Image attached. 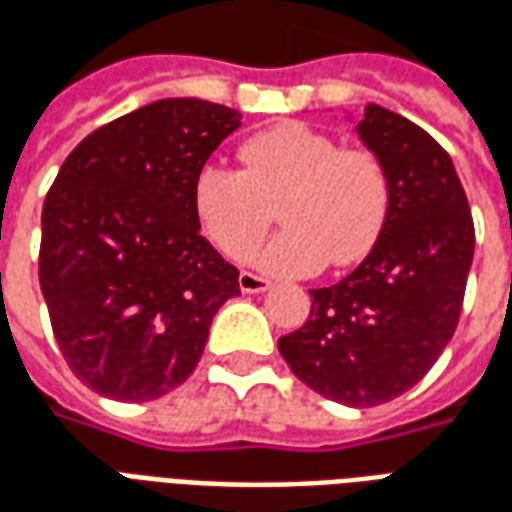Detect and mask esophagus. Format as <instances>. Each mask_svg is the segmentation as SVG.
<instances>
[{
	"instance_id": "34e87169",
	"label": "esophagus",
	"mask_w": 512,
	"mask_h": 512,
	"mask_svg": "<svg viewBox=\"0 0 512 512\" xmlns=\"http://www.w3.org/2000/svg\"><path fill=\"white\" fill-rule=\"evenodd\" d=\"M238 288L244 290V293H263V290L271 288V279L252 274V271H241L238 274Z\"/></svg>"
}]
</instances>
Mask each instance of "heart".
<instances>
[{"mask_svg": "<svg viewBox=\"0 0 512 512\" xmlns=\"http://www.w3.org/2000/svg\"><path fill=\"white\" fill-rule=\"evenodd\" d=\"M241 169L216 161L194 175L191 202L202 233L224 257H244L271 224L285 227L257 263L274 274H315L354 266L381 238L392 211V175L384 158L301 120L246 139Z\"/></svg>", "mask_w": 512, "mask_h": 512, "instance_id": "obj_1", "label": "heart"}]
</instances>
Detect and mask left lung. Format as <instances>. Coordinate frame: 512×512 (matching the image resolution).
<instances>
[{"label": "left lung", "instance_id": "1", "mask_svg": "<svg viewBox=\"0 0 512 512\" xmlns=\"http://www.w3.org/2000/svg\"><path fill=\"white\" fill-rule=\"evenodd\" d=\"M356 131L392 175V211L359 268L312 290L310 318L279 337V354L318 395L370 408L422 381L452 340L474 222L452 158L428 131L376 104Z\"/></svg>", "mask_w": 512, "mask_h": 512}]
</instances>
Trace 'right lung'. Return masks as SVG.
Masks as SVG:
<instances>
[{"label": "right lung", "mask_w": 512, "mask_h": 512, "mask_svg": "<svg viewBox=\"0 0 512 512\" xmlns=\"http://www.w3.org/2000/svg\"><path fill=\"white\" fill-rule=\"evenodd\" d=\"M241 115L164 98L95 128L43 202L40 290L65 362L123 403L194 373L213 315L241 296L238 268L200 235L194 175Z\"/></svg>", "instance_id": "obj_1"}]
</instances>
